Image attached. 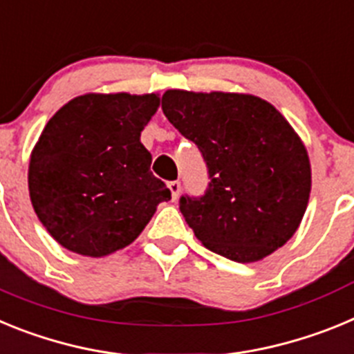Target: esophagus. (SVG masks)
<instances>
[{"label": "esophagus", "mask_w": 354, "mask_h": 354, "mask_svg": "<svg viewBox=\"0 0 354 354\" xmlns=\"http://www.w3.org/2000/svg\"><path fill=\"white\" fill-rule=\"evenodd\" d=\"M168 187H170V192H171V200L179 198V193H180L179 180H171V183H168Z\"/></svg>", "instance_id": "obj_1"}]
</instances>
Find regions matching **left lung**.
Returning a JSON list of instances; mask_svg holds the SVG:
<instances>
[{"mask_svg": "<svg viewBox=\"0 0 354 354\" xmlns=\"http://www.w3.org/2000/svg\"><path fill=\"white\" fill-rule=\"evenodd\" d=\"M162 113L207 162V193L180 198L196 239L241 264L286 245L312 189L308 152L287 118L252 93L179 88L162 93Z\"/></svg>", "mask_w": 354, "mask_h": 354, "instance_id": "8db88e82", "label": "left lung"}]
</instances>
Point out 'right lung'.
I'll use <instances>...</instances> for the list:
<instances>
[{"label":"right lung","mask_w":354,"mask_h":354,"mask_svg":"<svg viewBox=\"0 0 354 354\" xmlns=\"http://www.w3.org/2000/svg\"><path fill=\"white\" fill-rule=\"evenodd\" d=\"M159 93L90 92L62 106L30 156L31 205L53 239L84 257H108L143 232L171 196L140 142Z\"/></svg>","instance_id":"right-lung-1"}]
</instances>
